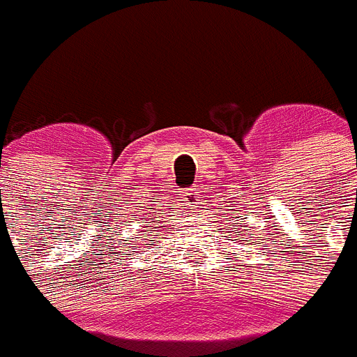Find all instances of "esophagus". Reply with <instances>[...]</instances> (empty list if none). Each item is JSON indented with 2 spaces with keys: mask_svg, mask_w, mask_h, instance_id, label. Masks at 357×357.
<instances>
[{
  "mask_svg": "<svg viewBox=\"0 0 357 357\" xmlns=\"http://www.w3.org/2000/svg\"><path fill=\"white\" fill-rule=\"evenodd\" d=\"M197 191H199V189H189V191H187L185 195H183V197H185V200H187V202H189V204H195V200L200 199L199 192H197Z\"/></svg>",
  "mask_w": 357,
  "mask_h": 357,
  "instance_id": "34e87169",
  "label": "esophagus"
}]
</instances>
